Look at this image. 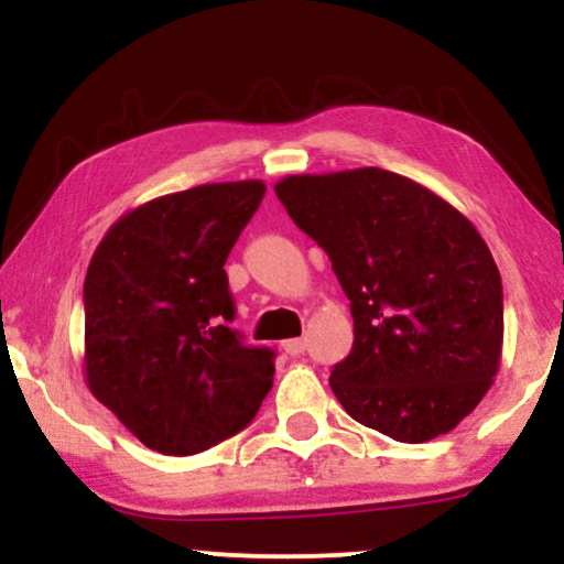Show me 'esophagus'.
<instances>
[{"label": "esophagus", "mask_w": 564, "mask_h": 564, "mask_svg": "<svg viewBox=\"0 0 564 564\" xmlns=\"http://www.w3.org/2000/svg\"><path fill=\"white\" fill-rule=\"evenodd\" d=\"M305 346H307L305 338H288V341H282V349L292 354V357H295V354H303Z\"/></svg>", "instance_id": "esophagus-1"}]
</instances>
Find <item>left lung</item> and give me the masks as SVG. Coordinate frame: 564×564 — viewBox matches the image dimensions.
Masks as SVG:
<instances>
[{
  "label": "left lung",
  "mask_w": 564,
  "mask_h": 564,
  "mask_svg": "<svg viewBox=\"0 0 564 564\" xmlns=\"http://www.w3.org/2000/svg\"><path fill=\"white\" fill-rule=\"evenodd\" d=\"M274 192L351 303V354L328 380L344 411L405 444L449 434L490 390L503 351V288L477 228L377 166L292 174Z\"/></svg>",
  "instance_id": "8db88e82"
}]
</instances>
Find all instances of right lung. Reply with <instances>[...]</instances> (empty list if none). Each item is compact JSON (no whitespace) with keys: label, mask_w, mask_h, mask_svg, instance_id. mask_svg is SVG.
Wrapping results in <instances>:
<instances>
[{"label":"right lung","mask_w":564,"mask_h":564,"mask_svg":"<svg viewBox=\"0 0 564 564\" xmlns=\"http://www.w3.org/2000/svg\"><path fill=\"white\" fill-rule=\"evenodd\" d=\"M261 180L215 182L128 210L84 280V380L153 452L187 457L238 434L274 382V351L241 344L226 264Z\"/></svg>","instance_id":"right-lung-1"}]
</instances>
